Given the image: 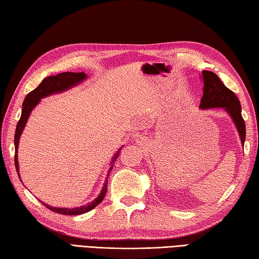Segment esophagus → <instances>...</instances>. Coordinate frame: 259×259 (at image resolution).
Returning <instances> with one entry per match:
<instances>
[{
    "label": "esophagus",
    "mask_w": 259,
    "mask_h": 259,
    "mask_svg": "<svg viewBox=\"0 0 259 259\" xmlns=\"http://www.w3.org/2000/svg\"><path fill=\"white\" fill-rule=\"evenodd\" d=\"M137 140H138V142H140V141H141V138H140V139H137Z\"/></svg>",
    "instance_id": "obj_1"
}]
</instances>
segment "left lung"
I'll use <instances>...</instances> for the list:
<instances>
[{
    "label": "left lung",
    "instance_id": "1",
    "mask_svg": "<svg viewBox=\"0 0 259 259\" xmlns=\"http://www.w3.org/2000/svg\"><path fill=\"white\" fill-rule=\"evenodd\" d=\"M203 95L200 100L201 109L224 108L233 118L240 136L241 144L244 145L246 138V125L241 117V107L238 98L235 93L225 85L216 73L211 71H202Z\"/></svg>",
    "mask_w": 259,
    "mask_h": 259
}]
</instances>
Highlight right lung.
Segmentation results:
<instances>
[{"mask_svg": "<svg viewBox=\"0 0 259 259\" xmlns=\"http://www.w3.org/2000/svg\"><path fill=\"white\" fill-rule=\"evenodd\" d=\"M87 78V75L84 72H63V73H59L57 75H52V76H48L45 80H43L40 84H38L34 90L31 91L30 93H27V96L25 97L23 104H22V113H21V118L19 120L18 124H16V129H15V135H14V147H15V155H14V163H15V168H16V172H18L19 178L21 180L20 174H19V162H18V145H19V139L20 136L22 134V131L24 129V125L27 121V118L32 111V109L34 108L36 104L40 101V99L45 98L49 95H52V93L56 92H61L69 89V88L73 87L75 84H78L79 82L83 81ZM119 155L115 153V157L113 158V161L117 159ZM112 168V167H111ZM109 177V175H108ZM107 177V179H108ZM106 179V183L103 185V188L100 192V195L96 198V200H93L90 202L89 205L87 206H82V207H76L72 209H67V208H56V207H51L49 205H46L45 202H42L47 208L50 209L51 211L61 213V214H81L92 210L93 208L97 207L99 203H100L104 196L107 194V189H108V181Z\"/></svg>", "mask_w": 259, "mask_h": 259, "instance_id": "add662e5", "label": "right lung"}]
</instances>
